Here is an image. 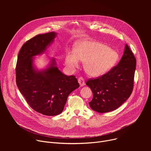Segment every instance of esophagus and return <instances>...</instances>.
<instances>
[{
	"label": "esophagus",
	"instance_id": "esophagus-1",
	"mask_svg": "<svg viewBox=\"0 0 151 151\" xmlns=\"http://www.w3.org/2000/svg\"><path fill=\"white\" fill-rule=\"evenodd\" d=\"M78 82H79L81 87H83V86H84L85 85V80L82 77H80L78 78Z\"/></svg>",
	"mask_w": 151,
	"mask_h": 151
}]
</instances>
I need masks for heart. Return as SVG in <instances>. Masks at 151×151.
I'll list each match as a JSON object with an SVG mask.
<instances>
[{"label": "heart", "mask_w": 151, "mask_h": 151, "mask_svg": "<svg viewBox=\"0 0 151 151\" xmlns=\"http://www.w3.org/2000/svg\"><path fill=\"white\" fill-rule=\"evenodd\" d=\"M118 60L117 51L101 43L90 40L78 41L75 51H68L65 56V63L69 68L75 69L79 67L81 61L85 62V72L93 77L111 70Z\"/></svg>", "instance_id": "heart-1"}]
</instances>
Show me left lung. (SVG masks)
I'll use <instances>...</instances> for the list:
<instances>
[{
  "mask_svg": "<svg viewBox=\"0 0 151 151\" xmlns=\"http://www.w3.org/2000/svg\"><path fill=\"white\" fill-rule=\"evenodd\" d=\"M136 66V58L126 44L118 65L101 76L86 82L93 94L89 103L91 108L99 113H106L122 105L132 93Z\"/></svg>",
  "mask_w": 151,
  "mask_h": 151,
  "instance_id": "left-lung-1",
  "label": "left lung"
}]
</instances>
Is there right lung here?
I'll use <instances>...</instances> for the list:
<instances>
[{
  "mask_svg": "<svg viewBox=\"0 0 151 151\" xmlns=\"http://www.w3.org/2000/svg\"><path fill=\"white\" fill-rule=\"evenodd\" d=\"M56 36L50 32L27 40L18 53L15 68L20 93L33 110L47 116L61 114L69 95L79 87L75 76L63 74L54 58L46 69L39 71L33 66V57L44 52Z\"/></svg>",
  "mask_w": 151,
  "mask_h": 151,
  "instance_id": "add662e5",
  "label": "right lung"
}]
</instances>
